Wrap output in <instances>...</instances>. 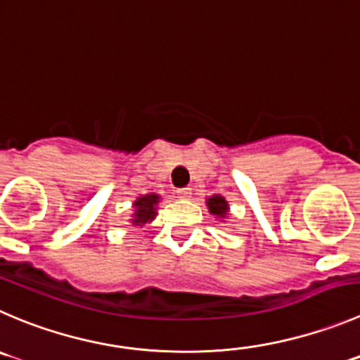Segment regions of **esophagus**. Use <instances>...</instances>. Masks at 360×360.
Listing matches in <instances>:
<instances>
[{"mask_svg":"<svg viewBox=\"0 0 360 360\" xmlns=\"http://www.w3.org/2000/svg\"><path fill=\"white\" fill-rule=\"evenodd\" d=\"M176 198H182V200H187V198L193 194V189L191 187H184V189H176Z\"/></svg>","mask_w":360,"mask_h":360,"instance_id":"34e87169","label":"esophagus"}]
</instances>
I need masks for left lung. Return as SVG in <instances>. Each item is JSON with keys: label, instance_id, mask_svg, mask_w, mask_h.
<instances>
[{"label": "left lung", "instance_id": "obj_1", "mask_svg": "<svg viewBox=\"0 0 360 360\" xmlns=\"http://www.w3.org/2000/svg\"><path fill=\"white\" fill-rule=\"evenodd\" d=\"M207 205H208V210H210V214L217 215V217H226V214H228V203H226L224 198L212 196V198H208Z\"/></svg>", "mask_w": 360, "mask_h": 360}]
</instances>
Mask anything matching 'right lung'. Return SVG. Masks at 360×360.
<instances>
[{"label": "right lung", "instance_id": "add662e5", "mask_svg": "<svg viewBox=\"0 0 360 360\" xmlns=\"http://www.w3.org/2000/svg\"><path fill=\"white\" fill-rule=\"evenodd\" d=\"M157 201H159V196L157 194H146V196L139 198V200H136L134 207V219H132V222H134L136 226H143L145 222L152 221L153 217H155V205Z\"/></svg>", "mask_w": 360, "mask_h": 360}]
</instances>
